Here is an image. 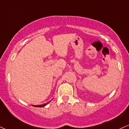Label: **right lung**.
I'll return each mask as SVG.
<instances>
[{"instance_id": "1", "label": "right lung", "mask_w": 129, "mask_h": 129, "mask_svg": "<svg viewBox=\"0 0 129 129\" xmlns=\"http://www.w3.org/2000/svg\"><path fill=\"white\" fill-rule=\"evenodd\" d=\"M48 103H49H49H45V104H43V105H37V106H36V105H35H35H34V106H35V107H40V108H41V107H44L45 106H46V105H47Z\"/></svg>"}]
</instances>
